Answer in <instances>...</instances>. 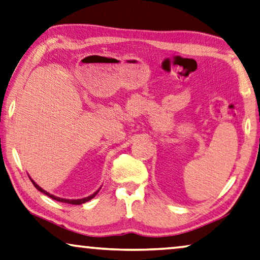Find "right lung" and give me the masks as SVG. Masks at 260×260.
<instances>
[{
	"label": "right lung",
	"mask_w": 260,
	"mask_h": 260,
	"mask_svg": "<svg viewBox=\"0 0 260 260\" xmlns=\"http://www.w3.org/2000/svg\"><path fill=\"white\" fill-rule=\"evenodd\" d=\"M30 180H31L32 182V184H34V186L36 187L37 190L39 191H41V192H43L44 194H47L48 197H50V198H52V199H55V201H57V202H62V203H68V204H73V205H80V204H83V203H85V202H88V201H90V199H92L93 197H95V196L99 193V191H97V192H95L93 194H91V196H89V197H85V198H82V199H64V198H59V197H56V196H52V194H50L49 192H47V191H44L42 187H40L39 185H37V184L34 182V180L30 178Z\"/></svg>",
	"instance_id": "add662e5"
}]
</instances>
